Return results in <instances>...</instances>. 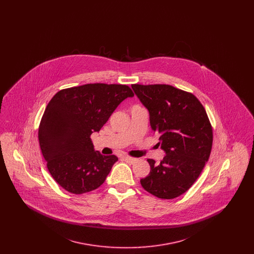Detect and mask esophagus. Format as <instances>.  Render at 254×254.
<instances>
[{
    "mask_svg": "<svg viewBox=\"0 0 254 254\" xmlns=\"http://www.w3.org/2000/svg\"><path fill=\"white\" fill-rule=\"evenodd\" d=\"M122 158H123L124 161H126L128 164H133V163H135L137 161L136 158L130 157V156H123Z\"/></svg>",
    "mask_w": 254,
    "mask_h": 254,
    "instance_id": "esophagus-1",
    "label": "esophagus"
}]
</instances>
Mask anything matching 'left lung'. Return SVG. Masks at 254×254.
I'll return each instance as SVG.
<instances>
[{
    "label": "left lung",
    "instance_id": "obj_1",
    "mask_svg": "<svg viewBox=\"0 0 254 254\" xmlns=\"http://www.w3.org/2000/svg\"><path fill=\"white\" fill-rule=\"evenodd\" d=\"M149 111L152 132L160 135L166 155L160 163L147 159L149 174L141 185L161 199H174L197 180L208 160L212 127L201 102L192 93L169 85H131Z\"/></svg>",
    "mask_w": 254,
    "mask_h": 254
}]
</instances>
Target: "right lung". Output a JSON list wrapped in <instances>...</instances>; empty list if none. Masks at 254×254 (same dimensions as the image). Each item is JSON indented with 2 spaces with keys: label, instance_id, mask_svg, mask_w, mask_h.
Returning a JSON list of instances; mask_svg holds the SVG:
<instances>
[{
  "label": "right lung",
  "instance_id": "obj_1",
  "mask_svg": "<svg viewBox=\"0 0 254 254\" xmlns=\"http://www.w3.org/2000/svg\"><path fill=\"white\" fill-rule=\"evenodd\" d=\"M132 96L128 85L95 83L61 89L49 101L38 138L49 173L64 190L83 194L106 181L118 158L94 151L90 136Z\"/></svg>",
  "mask_w": 254,
  "mask_h": 254
}]
</instances>
